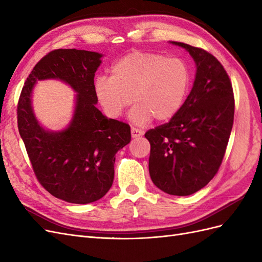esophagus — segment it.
Returning <instances> with one entry per match:
<instances>
[{
  "mask_svg": "<svg viewBox=\"0 0 262 262\" xmlns=\"http://www.w3.org/2000/svg\"><path fill=\"white\" fill-rule=\"evenodd\" d=\"M142 134H143V131H141L140 129H138V128H131V136H132V138H139V137H141Z\"/></svg>",
  "mask_w": 262,
  "mask_h": 262,
  "instance_id": "1",
  "label": "esophagus"
}]
</instances>
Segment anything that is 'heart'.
Returning <instances> with one entry per match:
<instances>
[{
    "label": "heart",
    "instance_id": "b5f03b06",
    "mask_svg": "<svg viewBox=\"0 0 262 262\" xmlns=\"http://www.w3.org/2000/svg\"><path fill=\"white\" fill-rule=\"evenodd\" d=\"M190 71L179 58L148 51H133L119 59L112 76H98L95 93L105 113L120 117L132 98L137 102L131 112L134 123L143 124L155 118L167 121L175 117L186 100Z\"/></svg>",
    "mask_w": 262,
    "mask_h": 262
}]
</instances>
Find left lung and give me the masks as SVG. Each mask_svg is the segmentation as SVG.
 I'll use <instances>...</instances> for the list:
<instances>
[{"mask_svg":"<svg viewBox=\"0 0 262 262\" xmlns=\"http://www.w3.org/2000/svg\"><path fill=\"white\" fill-rule=\"evenodd\" d=\"M196 64L191 92L167 123L149 129V176L154 185L172 195H189L216 175L231 136L235 99L232 82L210 52L187 43Z\"/></svg>","mask_w":262,"mask_h":262,"instance_id":"obj_1","label":"left lung"}]
</instances>
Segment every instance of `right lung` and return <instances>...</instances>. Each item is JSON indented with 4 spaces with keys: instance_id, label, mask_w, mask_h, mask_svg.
Here are the masks:
<instances>
[{
    "instance_id": "obj_1",
    "label": "right lung",
    "mask_w": 262,
    "mask_h": 262,
    "mask_svg": "<svg viewBox=\"0 0 262 262\" xmlns=\"http://www.w3.org/2000/svg\"><path fill=\"white\" fill-rule=\"evenodd\" d=\"M100 58L86 50L50 51L31 71L17 104L18 131L38 181L53 196L70 203H91L108 192L115 155L131 141L128 123L107 119L95 106L94 76ZM46 78L64 80L78 93L73 122L64 132H46L32 114V86Z\"/></svg>"
}]
</instances>
